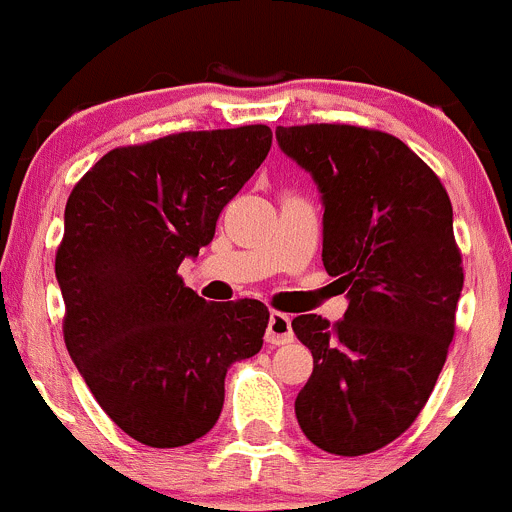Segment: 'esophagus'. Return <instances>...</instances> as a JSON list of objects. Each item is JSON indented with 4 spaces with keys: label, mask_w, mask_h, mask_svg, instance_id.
<instances>
[{
    "label": "esophagus",
    "mask_w": 512,
    "mask_h": 512,
    "mask_svg": "<svg viewBox=\"0 0 512 512\" xmlns=\"http://www.w3.org/2000/svg\"><path fill=\"white\" fill-rule=\"evenodd\" d=\"M266 341L273 346H283V343L293 341V328H291V316L281 311H271L268 316V328H266Z\"/></svg>",
    "instance_id": "34e87169"
}]
</instances>
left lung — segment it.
Returning <instances> with one entry per match:
<instances>
[{
  "label": "left lung",
  "instance_id": "left-lung-1",
  "mask_svg": "<svg viewBox=\"0 0 512 512\" xmlns=\"http://www.w3.org/2000/svg\"><path fill=\"white\" fill-rule=\"evenodd\" d=\"M278 146L323 199V266L348 291L338 323L293 318L313 353L296 418L313 445L366 455L426 406L455 333L463 258L453 206L433 169L386 131L278 126Z\"/></svg>",
  "mask_w": 512,
  "mask_h": 512
}]
</instances>
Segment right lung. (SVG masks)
Here are the masks:
<instances>
[{"instance_id":"obj_1","label":"right lung","mask_w":512,"mask_h":512,"mask_svg":"<svg viewBox=\"0 0 512 512\" xmlns=\"http://www.w3.org/2000/svg\"><path fill=\"white\" fill-rule=\"evenodd\" d=\"M271 139L251 124L119 146L69 194L54 263L64 343L106 416L151 448L209 433L226 371L263 346L261 301H204L179 266L211 244Z\"/></svg>"}]
</instances>
